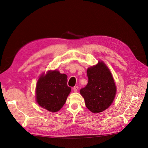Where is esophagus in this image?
Segmentation results:
<instances>
[{
	"label": "esophagus",
	"instance_id": "obj_1",
	"mask_svg": "<svg viewBox=\"0 0 148 148\" xmlns=\"http://www.w3.org/2000/svg\"><path fill=\"white\" fill-rule=\"evenodd\" d=\"M77 90H78V86H75L73 87V91H74V92H76L77 91Z\"/></svg>",
	"mask_w": 148,
	"mask_h": 148
}]
</instances>
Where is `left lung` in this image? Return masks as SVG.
<instances>
[{
    "label": "left lung",
    "instance_id": "1",
    "mask_svg": "<svg viewBox=\"0 0 148 148\" xmlns=\"http://www.w3.org/2000/svg\"><path fill=\"white\" fill-rule=\"evenodd\" d=\"M88 82L80 89V94L85 101V105L93 113L105 111L112 103L116 86L112 74L102 62L87 69Z\"/></svg>",
    "mask_w": 148,
    "mask_h": 148
}]
</instances>
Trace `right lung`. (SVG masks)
<instances>
[{"mask_svg": "<svg viewBox=\"0 0 148 148\" xmlns=\"http://www.w3.org/2000/svg\"><path fill=\"white\" fill-rule=\"evenodd\" d=\"M67 75L58 71H49L38 79L36 87L37 102L50 112L59 111L65 105L71 88L67 85Z\"/></svg>", "mask_w": 148, "mask_h": 148, "instance_id": "add662e5", "label": "right lung"}]
</instances>
